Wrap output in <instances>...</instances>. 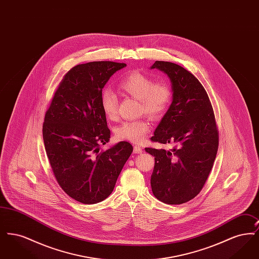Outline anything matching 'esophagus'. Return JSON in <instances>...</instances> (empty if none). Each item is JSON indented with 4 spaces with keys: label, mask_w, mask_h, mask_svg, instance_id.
Segmentation results:
<instances>
[{
    "label": "esophagus",
    "mask_w": 259,
    "mask_h": 259,
    "mask_svg": "<svg viewBox=\"0 0 259 259\" xmlns=\"http://www.w3.org/2000/svg\"><path fill=\"white\" fill-rule=\"evenodd\" d=\"M142 151H143V149L141 147H139V146L134 147V153H142Z\"/></svg>",
    "instance_id": "34e87169"
}]
</instances>
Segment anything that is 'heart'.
<instances>
[{
  "label": "heart",
  "mask_w": 259,
  "mask_h": 259,
  "mask_svg": "<svg viewBox=\"0 0 259 259\" xmlns=\"http://www.w3.org/2000/svg\"><path fill=\"white\" fill-rule=\"evenodd\" d=\"M119 88L124 93L140 100V112L158 119L168 110L172 100V89L164 81L155 80L147 74L139 71L126 74L120 80ZM101 106L104 113L113 118L117 112L118 99L111 90H105L101 94ZM150 130V124L146 119L124 121L116 129V136L124 141L142 143Z\"/></svg>",
  "instance_id": "obj_1"
}]
</instances>
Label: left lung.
<instances>
[{"label":"left lung","instance_id":"left-lung-1","mask_svg":"<svg viewBox=\"0 0 259 259\" xmlns=\"http://www.w3.org/2000/svg\"><path fill=\"white\" fill-rule=\"evenodd\" d=\"M150 69L167 74L172 89V103L151 140L176 145L171 150L146 148L155 160L150 185L159 201L180 205L195 197L205 185L219 134L208 94L193 74L171 62L156 61Z\"/></svg>","mask_w":259,"mask_h":259}]
</instances>
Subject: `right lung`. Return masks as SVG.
I'll use <instances>...</instances> for the list:
<instances>
[{"instance_id":"add662e5","label":"right lung","mask_w":259,"mask_h":259,"mask_svg":"<svg viewBox=\"0 0 259 259\" xmlns=\"http://www.w3.org/2000/svg\"><path fill=\"white\" fill-rule=\"evenodd\" d=\"M124 67L111 61L76 65L64 76L45 116L42 136L52 171L62 189L82 204H96L111 195L133 151L128 142L100 151L111 139L102 90Z\"/></svg>"}]
</instances>
